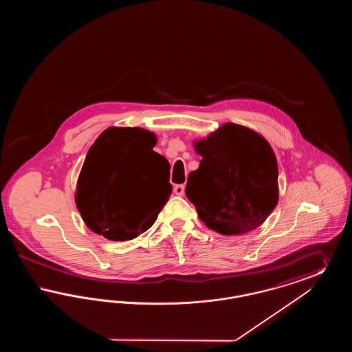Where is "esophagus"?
Here are the masks:
<instances>
[{"label":"esophagus","mask_w":352,"mask_h":352,"mask_svg":"<svg viewBox=\"0 0 352 352\" xmlns=\"http://www.w3.org/2000/svg\"><path fill=\"white\" fill-rule=\"evenodd\" d=\"M174 192H175L177 195H184V184H175V186H174Z\"/></svg>","instance_id":"obj_1"}]
</instances>
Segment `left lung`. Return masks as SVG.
<instances>
[{
	"instance_id": "8db88e82",
	"label": "left lung",
	"mask_w": 352,
	"mask_h": 352,
	"mask_svg": "<svg viewBox=\"0 0 352 352\" xmlns=\"http://www.w3.org/2000/svg\"><path fill=\"white\" fill-rule=\"evenodd\" d=\"M199 168L188 174L186 197L207 227L221 234H247L278 201V166L268 142L232 122L195 144Z\"/></svg>"
}]
</instances>
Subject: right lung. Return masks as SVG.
Instances as JSON below:
<instances>
[{
    "label": "right lung",
    "mask_w": 352,
    "mask_h": 352,
    "mask_svg": "<svg viewBox=\"0 0 352 352\" xmlns=\"http://www.w3.org/2000/svg\"><path fill=\"white\" fill-rule=\"evenodd\" d=\"M157 138L141 128H109L87 153L76 190L85 224L113 241L148 231L170 198L158 194L168 160L153 151Z\"/></svg>",
    "instance_id": "obj_1"
}]
</instances>
